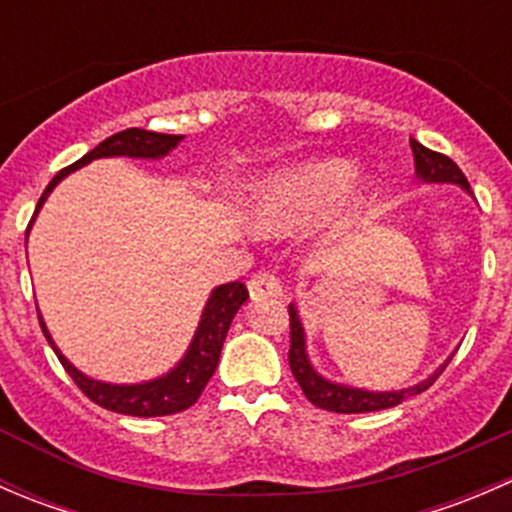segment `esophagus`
<instances>
[{"instance_id":"34e87169","label":"esophagus","mask_w":512,"mask_h":512,"mask_svg":"<svg viewBox=\"0 0 512 512\" xmlns=\"http://www.w3.org/2000/svg\"><path fill=\"white\" fill-rule=\"evenodd\" d=\"M252 299H280L282 297V282L277 280L272 272H255L247 282Z\"/></svg>"}]
</instances>
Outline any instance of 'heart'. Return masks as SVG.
Masks as SVG:
<instances>
[{"instance_id":"b5f03b06","label":"heart","mask_w":512,"mask_h":512,"mask_svg":"<svg viewBox=\"0 0 512 512\" xmlns=\"http://www.w3.org/2000/svg\"><path fill=\"white\" fill-rule=\"evenodd\" d=\"M349 180H352V165L347 160L329 158L297 165L255 190L250 215L260 230H287L322 213L347 190Z\"/></svg>"}]
</instances>
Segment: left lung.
I'll list each match as a JSON object with an SVG mask.
<instances>
[{
  "label": "left lung",
  "instance_id": "8db88e82",
  "mask_svg": "<svg viewBox=\"0 0 512 512\" xmlns=\"http://www.w3.org/2000/svg\"><path fill=\"white\" fill-rule=\"evenodd\" d=\"M411 151H414L416 160V173L418 178L426 180V183H458L463 188H471L468 185V178L463 175V170L453 163L451 158L443 156V153L431 151V148L421 146V143L411 138ZM289 369H292L294 379L302 386L304 396L312 401L314 406L324 411H334V414H366V411H381L391 409V406L401 404V401L411 399V396L426 391L438 376L443 374V369L448 366H441L433 376H428L426 381H421L418 386H411V389L404 391H384V394H374V391H361V389H349V386L332 384V381L322 379L317 371L309 364L307 352H304V332L302 324H299L297 309L289 304Z\"/></svg>",
  "mask_w": 512,
  "mask_h": 512
}]
</instances>
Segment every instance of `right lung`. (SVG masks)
Here are the masks:
<instances>
[{
	"instance_id": "1",
	"label": "right lung",
	"mask_w": 512,
	"mask_h": 512,
	"mask_svg": "<svg viewBox=\"0 0 512 512\" xmlns=\"http://www.w3.org/2000/svg\"><path fill=\"white\" fill-rule=\"evenodd\" d=\"M183 136H170V133H153L143 131V128H126L121 133H113L111 138L101 141L94 151L86 153L84 158H79L76 163H71L69 168L59 170V173L51 178V183L46 185V190L41 193L39 205L41 208L46 195L54 190V185L59 183L64 175H69L71 170L81 168V165L91 163L94 158H108V156H131V158H160L168 151H173L180 143ZM36 215V213H34ZM34 220V218H32ZM32 225V223H29ZM250 297L247 287L242 282H227V285L218 287L210 294L208 304H205L203 319H200V327L195 332L193 344H190L185 359L175 366L170 374L160 376L156 381H146V384L136 386H113L103 384V381H94L89 376L81 374L79 369L69 364V359L61 356L56 344L51 342L49 332L44 327V319L39 317L41 332L49 339L51 349L59 356L61 366L66 369V374L74 379V384L89 396L91 401L108 411H116V414L126 416H170L178 414V411L190 409L195 401L200 399L203 389L208 386L210 376L215 374V366H218L220 349L227 337V329H230L232 317L237 314V309L242 307V302Z\"/></svg>"
}]
</instances>
